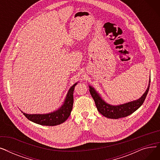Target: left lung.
Returning <instances> with one entry per match:
<instances>
[{
	"label": "left lung",
	"mask_w": 160,
	"mask_h": 160,
	"mask_svg": "<svg viewBox=\"0 0 160 160\" xmlns=\"http://www.w3.org/2000/svg\"><path fill=\"white\" fill-rule=\"evenodd\" d=\"M150 83V79L149 80L148 86L146 91L139 98L119 105H112L107 103L100 94L97 93L95 89L91 86H89V90L99 113L107 118L117 119L131 115L142 104L148 92Z\"/></svg>",
	"instance_id": "8db88e82"
}]
</instances>
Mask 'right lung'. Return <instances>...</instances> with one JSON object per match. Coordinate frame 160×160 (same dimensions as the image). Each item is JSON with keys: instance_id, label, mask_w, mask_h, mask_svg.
<instances>
[{"instance_id": "right-lung-1", "label": "right lung", "mask_w": 160, "mask_h": 160, "mask_svg": "<svg viewBox=\"0 0 160 160\" xmlns=\"http://www.w3.org/2000/svg\"><path fill=\"white\" fill-rule=\"evenodd\" d=\"M75 83L69 89L63 104L58 110L45 114H28L21 112L32 122L43 126H56L64 122L71 115L73 106V92Z\"/></svg>"}]
</instances>
